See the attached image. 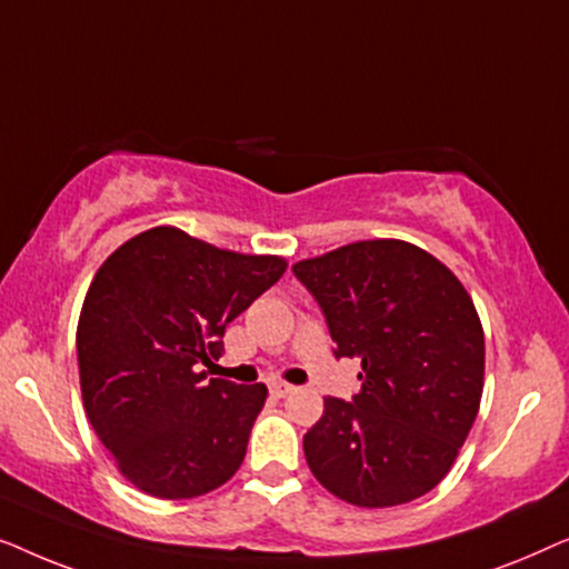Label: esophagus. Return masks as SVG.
I'll list each match as a JSON object with an SVG mask.
<instances>
[{
  "label": "esophagus",
  "mask_w": 569,
  "mask_h": 569,
  "mask_svg": "<svg viewBox=\"0 0 569 569\" xmlns=\"http://www.w3.org/2000/svg\"><path fill=\"white\" fill-rule=\"evenodd\" d=\"M269 391H271V396H277V399H284V396H290L295 391V386L284 383V380H274V383L269 386Z\"/></svg>",
  "instance_id": "esophagus-1"
}]
</instances>
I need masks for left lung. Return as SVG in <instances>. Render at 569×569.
<instances>
[{
  "label": "left lung",
  "instance_id": "left-lung-1",
  "mask_svg": "<svg viewBox=\"0 0 569 569\" xmlns=\"http://www.w3.org/2000/svg\"><path fill=\"white\" fill-rule=\"evenodd\" d=\"M333 355L362 360L352 401L323 399L302 438L313 477L357 508H393L435 489L477 419L485 331L473 300L407 240H360L298 261Z\"/></svg>",
  "mask_w": 569,
  "mask_h": 569
}]
</instances>
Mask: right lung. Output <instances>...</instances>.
Returning <instances> with one entry per match:
<instances>
[{
    "label": "right lung",
    "instance_id": "add662e5",
    "mask_svg": "<svg viewBox=\"0 0 569 569\" xmlns=\"http://www.w3.org/2000/svg\"><path fill=\"white\" fill-rule=\"evenodd\" d=\"M279 256L222 251L144 230L108 256L84 295L77 362L84 411L144 495L191 500L240 469L267 386L207 378L232 318L284 274Z\"/></svg>",
    "mask_w": 569,
    "mask_h": 569
}]
</instances>
